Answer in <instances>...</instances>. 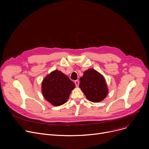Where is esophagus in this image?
I'll return each mask as SVG.
<instances>
[{
  "instance_id": "1",
  "label": "esophagus",
  "mask_w": 149,
  "mask_h": 149,
  "mask_svg": "<svg viewBox=\"0 0 149 149\" xmlns=\"http://www.w3.org/2000/svg\"><path fill=\"white\" fill-rule=\"evenodd\" d=\"M74 83L76 86V87H78V86H79V80H75Z\"/></svg>"
}]
</instances>
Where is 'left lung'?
Here are the masks:
<instances>
[{"label":"left lung","mask_w":149,"mask_h":149,"mask_svg":"<svg viewBox=\"0 0 149 149\" xmlns=\"http://www.w3.org/2000/svg\"><path fill=\"white\" fill-rule=\"evenodd\" d=\"M80 80L79 87L90 101L98 103L106 97L108 90L104 78L97 70H86Z\"/></svg>","instance_id":"8db88e82"}]
</instances>
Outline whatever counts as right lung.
<instances>
[{
  "mask_svg": "<svg viewBox=\"0 0 149 149\" xmlns=\"http://www.w3.org/2000/svg\"><path fill=\"white\" fill-rule=\"evenodd\" d=\"M42 86L45 98L52 105L59 106L66 102L75 84L61 71L54 70L45 77Z\"/></svg>",
  "mask_w": 149,
  "mask_h": 149,
  "instance_id": "right-lung-1",
  "label": "right lung"
}]
</instances>
